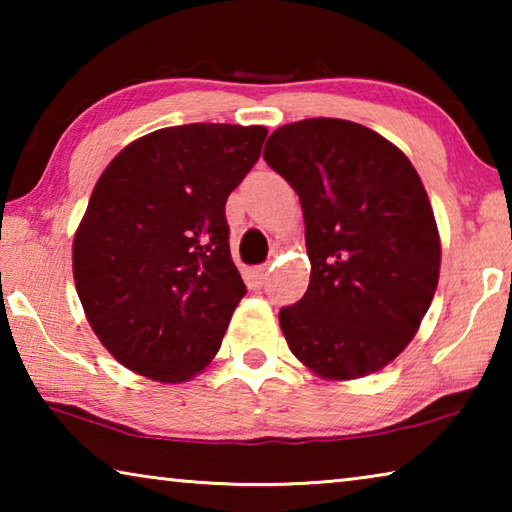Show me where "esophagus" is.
<instances>
[{"mask_svg": "<svg viewBox=\"0 0 512 512\" xmlns=\"http://www.w3.org/2000/svg\"><path fill=\"white\" fill-rule=\"evenodd\" d=\"M268 273H271V268H268V264L255 266L253 271H250V282H253L255 287H264L266 280H268Z\"/></svg>", "mask_w": 512, "mask_h": 512, "instance_id": "34e87169", "label": "esophagus"}]
</instances>
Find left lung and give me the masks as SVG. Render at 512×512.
Here are the masks:
<instances>
[{"instance_id":"left-lung-1","label":"left lung","mask_w":512,"mask_h":512,"mask_svg":"<svg viewBox=\"0 0 512 512\" xmlns=\"http://www.w3.org/2000/svg\"><path fill=\"white\" fill-rule=\"evenodd\" d=\"M264 160L305 216L309 287L280 309L291 352L325 379L384 368L438 287L440 239L418 171L379 133L329 117L277 128Z\"/></svg>"}]
</instances>
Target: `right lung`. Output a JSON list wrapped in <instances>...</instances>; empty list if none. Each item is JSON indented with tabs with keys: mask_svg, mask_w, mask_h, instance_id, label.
<instances>
[{
	"mask_svg": "<svg viewBox=\"0 0 512 512\" xmlns=\"http://www.w3.org/2000/svg\"><path fill=\"white\" fill-rule=\"evenodd\" d=\"M266 135L264 126L160 128L101 173L74 235V282L94 334L121 366L176 384L219 352L246 296L225 201Z\"/></svg>",
	"mask_w": 512,
	"mask_h": 512,
	"instance_id": "right-lung-1",
	"label": "right lung"
}]
</instances>
